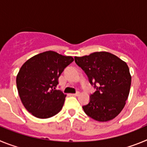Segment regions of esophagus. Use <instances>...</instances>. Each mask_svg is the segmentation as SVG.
<instances>
[{"instance_id":"esophagus-1","label":"esophagus","mask_w":147,"mask_h":147,"mask_svg":"<svg viewBox=\"0 0 147 147\" xmlns=\"http://www.w3.org/2000/svg\"><path fill=\"white\" fill-rule=\"evenodd\" d=\"M73 96H79V95H80V92H76V93H74V94H72Z\"/></svg>"}]
</instances>
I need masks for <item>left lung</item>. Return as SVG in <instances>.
<instances>
[{
    "instance_id": "8db88e82",
    "label": "left lung",
    "mask_w": 147,
    "mask_h": 147,
    "mask_svg": "<svg viewBox=\"0 0 147 147\" xmlns=\"http://www.w3.org/2000/svg\"><path fill=\"white\" fill-rule=\"evenodd\" d=\"M74 59L96 89L90 94L89 103L82 106L85 113L98 121L113 119L124 108L129 96L131 76L127 63L105 51L75 57Z\"/></svg>"
}]
</instances>
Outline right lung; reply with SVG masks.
I'll list each match as a JSON object with an SVG mask.
<instances>
[{
  "label": "right lung",
  "instance_id": "1",
  "mask_svg": "<svg viewBox=\"0 0 147 147\" xmlns=\"http://www.w3.org/2000/svg\"><path fill=\"white\" fill-rule=\"evenodd\" d=\"M74 61L52 51L34 56L20 67L16 79L24 107L39 119L52 117L60 111L66 96L57 90L58 79Z\"/></svg>",
  "mask_w": 147,
  "mask_h": 147
}]
</instances>
